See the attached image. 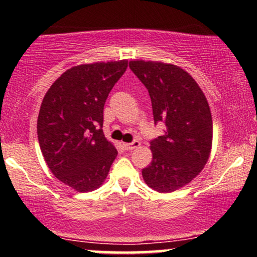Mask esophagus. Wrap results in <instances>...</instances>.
<instances>
[{
  "label": "esophagus",
  "instance_id": "1",
  "mask_svg": "<svg viewBox=\"0 0 257 257\" xmlns=\"http://www.w3.org/2000/svg\"><path fill=\"white\" fill-rule=\"evenodd\" d=\"M139 146H140V143H139L138 140L133 141V143H131V144L123 143V147H124L125 150H134V149H137V147H139Z\"/></svg>",
  "mask_w": 257,
  "mask_h": 257
}]
</instances>
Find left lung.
Instances as JSON below:
<instances>
[{
    "label": "left lung",
    "instance_id": "1",
    "mask_svg": "<svg viewBox=\"0 0 257 257\" xmlns=\"http://www.w3.org/2000/svg\"><path fill=\"white\" fill-rule=\"evenodd\" d=\"M129 67L149 90L155 123L167 128L151 141L152 162L143 169L144 181L157 192H174L190 184L210 157L208 100L192 76L176 65L132 60Z\"/></svg>",
    "mask_w": 257,
    "mask_h": 257
}]
</instances>
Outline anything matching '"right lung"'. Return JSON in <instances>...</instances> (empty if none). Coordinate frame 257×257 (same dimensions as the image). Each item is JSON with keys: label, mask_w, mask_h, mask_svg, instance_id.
<instances>
[{"label": "right lung", "mask_w": 257, "mask_h": 257, "mask_svg": "<svg viewBox=\"0 0 257 257\" xmlns=\"http://www.w3.org/2000/svg\"><path fill=\"white\" fill-rule=\"evenodd\" d=\"M128 60L82 64L66 70L41 104L37 135L51 172L77 192L104 184L117 150L102 133L104 105Z\"/></svg>", "instance_id": "right-lung-1"}]
</instances>
